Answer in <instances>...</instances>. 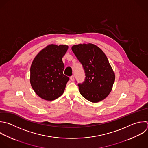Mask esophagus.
Instances as JSON below:
<instances>
[{
  "instance_id": "esophagus-1",
  "label": "esophagus",
  "mask_w": 148,
  "mask_h": 148,
  "mask_svg": "<svg viewBox=\"0 0 148 148\" xmlns=\"http://www.w3.org/2000/svg\"><path fill=\"white\" fill-rule=\"evenodd\" d=\"M70 79L71 80V81H73L74 80V76L73 75H72V76H71V77H70Z\"/></svg>"
}]
</instances>
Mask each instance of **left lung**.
I'll return each mask as SVG.
<instances>
[{"instance_id":"obj_1","label":"left lung","mask_w":148,"mask_h":148,"mask_svg":"<svg viewBox=\"0 0 148 148\" xmlns=\"http://www.w3.org/2000/svg\"><path fill=\"white\" fill-rule=\"evenodd\" d=\"M72 50L85 72L84 81L78 84L80 94L91 102L104 99L112 91L115 80L107 57L100 48L91 43L74 45Z\"/></svg>"}]
</instances>
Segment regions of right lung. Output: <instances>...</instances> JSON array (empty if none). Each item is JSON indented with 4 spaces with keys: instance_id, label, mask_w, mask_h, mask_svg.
Instances as JSON below:
<instances>
[{
    "instance_id": "add662e5",
    "label": "right lung",
    "mask_w": 148,
    "mask_h": 148,
    "mask_svg": "<svg viewBox=\"0 0 148 148\" xmlns=\"http://www.w3.org/2000/svg\"><path fill=\"white\" fill-rule=\"evenodd\" d=\"M68 49L66 45H50L34 58L30 69V83L41 98L53 101L64 93L69 78L63 73L62 58Z\"/></svg>"
}]
</instances>
